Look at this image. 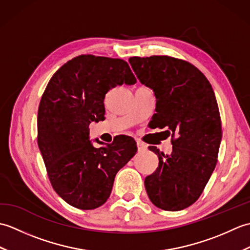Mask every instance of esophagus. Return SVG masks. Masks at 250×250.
<instances>
[{
    "label": "esophagus",
    "instance_id": "34e87169",
    "mask_svg": "<svg viewBox=\"0 0 250 250\" xmlns=\"http://www.w3.org/2000/svg\"><path fill=\"white\" fill-rule=\"evenodd\" d=\"M136 146H137V149H139V151H142V150H145L146 148H147V146L144 144V143H142V142H139L137 141L136 142Z\"/></svg>",
    "mask_w": 250,
    "mask_h": 250
}]
</instances>
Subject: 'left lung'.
<instances>
[{
  "mask_svg": "<svg viewBox=\"0 0 250 250\" xmlns=\"http://www.w3.org/2000/svg\"><path fill=\"white\" fill-rule=\"evenodd\" d=\"M142 83L155 91L152 129L172 134L173 151L157 147L159 166L145 178L152 204L164 210L187 208L200 198L215 169L221 142V119L214 90L198 67L168 56L131 57Z\"/></svg>",
  "mask_w": 250,
  "mask_h": 250,
  "instance_id": "obj_1",
  "label": "left lung"
}]
</instances>
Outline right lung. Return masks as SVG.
<instances>
[{"label":"right lung","instance_id":"add662e5","mask_svg":"<svg viewBox=\"0 0 250 250\" xmlns=\"http://www.w3.org/2000/svg\"><path fill=\"white\" fill-rule=\"evenodd\" d=\"M136 78L122 59L82 55L58 70L42 95L37 113V144L56 192L79 209H94L109 198L117 172L137 150L136 143L118 135L95 148L89 125L105 117V94Z\"/></svg>","mask_w":250,"mask_h":250}]
</instances>
